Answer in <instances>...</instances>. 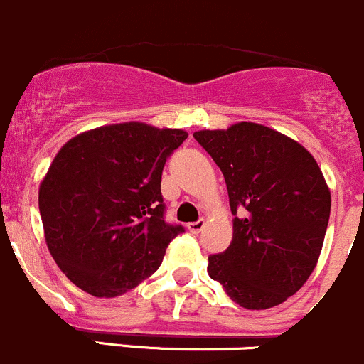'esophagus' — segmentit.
Here are the masks:
<instances>
[{
    "label": "esophagus",
    "instance_id": "obj_1",
    "mask_svg": "<svg viewBox=\"0 0 364 364\" xmlns=\"http://www.w3.org/2000/svg\"><path fill=\"white\" fill-rule=\"evenodd\" d=\"M204 227H205V221H204V220L192 221V223L186 225V228H188V230L192 232V233H198V232H202V228H204Z\"/></svg>",
    "mask_w": 364,
    "mask_h": 364
}]
</instances>
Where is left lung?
Wrapping results in <instances>:
<instances>
[{"mask_svg":"<svg viewBox=\"0 0 364 364\" xmlns=\"http://www.w3.org/2000/svg\"><path fill=\"white\" fill-rule=\"evenodd\" d=\"M227 183L230 246L209 256L208 272L240 307L263 311L311 277L323 250L331 193L311 151L255 122L193 132Z\"/></svg>","mask_w":364,"mask_h":364,"instance_id":"8db88e82","label":"left lung"}]
</instances>
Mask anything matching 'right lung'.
I'll use <instances>...</instances> for the list:
<instances>
[{"label": "right lung", "mask_w": 364, "mask_h": 364, "mask_svg": "<svg viewBox=\"0 0 364 364\" xmlns=\"http://www.w3.org/2000/svg\"><path fill=\"white\" fill-rule=\"evenodd\" d=\"M188 132L143 122L71 137L40 183L45 242L75 286L97 298L127 293L155 272L181 225L164 221L160 179Z\"/></svg>", "instance_id": "1"}]
</instances>
